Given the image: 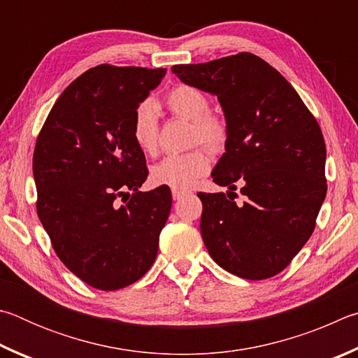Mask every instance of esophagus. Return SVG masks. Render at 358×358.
Instances as JSON below:
<instances>
[{"mask_svg":"<svg viewBox=\"0 0 358 358\" xmlns=\"http://www.w3.org/2000/svg\"><path fill=\"white\" fill-rule=\"evenodd\" d=\"M187 195L185 190H173V198L174 199H180L182 196Z\"/></svg>","mask_w":358,"mask_h":358,"instance_id":"34e87169","label":"esophagus"}]
</instances>
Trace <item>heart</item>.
I'll return each mask as SVG.
<instances>
[{
  "instance_id": "b5f03b06",
  "label": "heart",
  "mask_w": 358,
  "mask_h": 358,
  "mask_svg": "<svg viewBox=\"0 0 358 358\" xmlns=\"http://www.w3.org/2000/svg\"><path fill=\"white\" fill-rule=\"evenodd\" d=\"M166 105L176 117L193 124L192 140L201 141L210 149H222L228 140V125L210 113L208 94L199 87L179 85L166 94ZM131 136L143 152L154 154L159 140V106L154 100H143L131 117ZM209 157L203 149L173 154L150 168V180L173 190H185L209 171Z\"/></svg>"
}]
</instances>
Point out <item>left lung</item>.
<instances>
[{"label":"left lung","instance_id":"8db88e82","mask_svg":"<svg viewBox=\"0 0 358 358\" xmlns=\"http://www.w3.org/2000/svg\"><path fill=\"white\" fill-rule=\"evenodd\" d=\"M182 83L218 99L228 125L214 182L241 185L198 193L201 236L218 266L247 280L280 273L310 239L327 193L321 127L283 75L252 53L178 64ZM235 195V194L234 193Z\"/></svg>","mask_w":358,"mask_h":358}]
</instances>
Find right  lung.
Instances as JSON below:
<instances>
[{"mask_svg": "<svg viewBox=\"0 0 358 358\" xmlns=\"http://www.w3.org/2000/svg\"><path fill=\"white\" fill-rule=\"evenodd\" d=\"M165 73L92 67L66 87L37 136V215L58 258L96 289L135 283L155 261L173 198L165 185L138 192L148 168L131 117Z\"/></svg>", "mask_w": 358, "mask_h": 358, "instance_id": "obj_1", "label": "right lung"}]
</instances>
